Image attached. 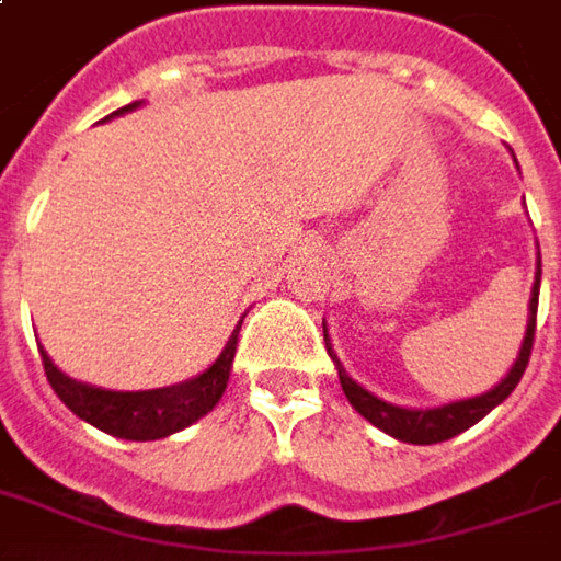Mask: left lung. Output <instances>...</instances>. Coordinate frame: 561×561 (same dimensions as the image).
Segmentation results:
<instances>
[{
    "label": "left lung",
    "instance_id": "obj_1",
    "mask_svg": "<svg viewBox=\"0 0 561 561\" xmlns=\"http://www.w3.org/2000/svg\"><path fill=\"white\" fill-rule=\"evenodd\" d=\"M516 161V158H513ZM519 168V164H516ZM538 293H540V250H538V272H535V284H531V299H528V323H525L523 345H519V354L510 366V373L492 391L477 393V397H467V400H451V403L443 405H427V409H412V405H397L381 400L373 391H366L360 381L347 376L345 366L339 360L335 347L330 342V332H327V320H323V342H327V351H330L332 363H335V373H339V381H342V391H345L347 403L354 405L360 412L363 419L369 424H376L378 431H385L393 439L400 443H412V446H431V443H443V439H451V436L465 434L467 427H473L477 421H482L494 405H501L507 400L513 388L519 385L525 366H528V357H531V342H535V318H538Z\"/></svg>",
    "mask_w": 561,
    "mask_h": 561
}]
</instances>
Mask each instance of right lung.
I'll return each mask as SVG.
<instances>
[{
    "instance_id": "1",
    "label": "right lung",
    "mask_w": 561,
    "mask_h": 561,
    "mask_svg": "<svg viewBox=\"0 0 561 561\" xmlns=\"http://www.w3.org/2000/svg\"><path fill=\"white\" fill-rule=\"evenodd\" d=\"M137 106H142V100L130 103L125 110L112 112V115H125ZM241 323L243 318L231 330L229 342L219 351V357L201 376L170 385V388H156V391H110V388H96L88 381H76L54 366L45 347H38V354H42V366H45V376L51 381L54 393L69 405L72 415L94 424L103 434L134 439V443H149V439L176 434V431L204 419L207 412H214V405L222 400L226 385H229Z\"/></svg>"
}]
</instances>
